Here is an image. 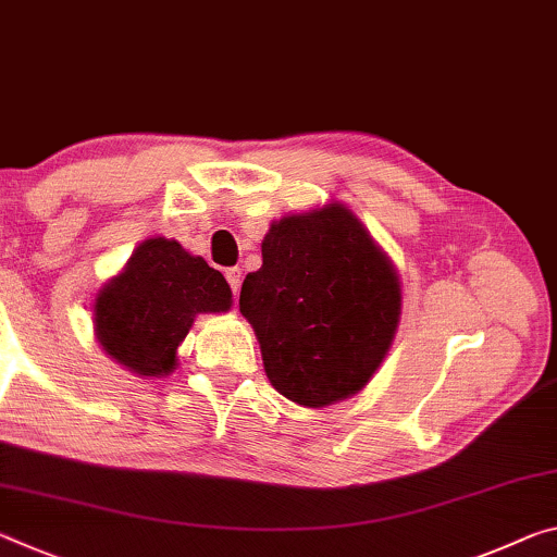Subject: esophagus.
Instances as JSON below:
<instances>
[{
    "label": "esophagus",
    "instance_id": "1",
    "mask_svg": "<svg viewBox=\"0 0 557 557\" xmlns=\"http://www.w3.org/2000/svg\"><path fill=\"white\" fill-rule=\"evenodd\" d=\"M225 277H227V282H231V287H233V295L237 297V293H240V280H243V270H240V268H227V270H225Z\"/></svg>",
    "mask_w": 557,
    "mask_h": 557
}]
</instances>
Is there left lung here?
I'll return each mask as SVG.
<instances>
[{
	"label": "left lung",
	"mask_w": 557,
	"mask_h": 557,
	"mask_svg": "<svg viewBox=\"0 0 557 557\" xmlns=\"http://www.w3.org/2000/svg\"><path fill=\"white\" fill-rule=\"evenodd\" d=\"M240 312L264 374L289 401L322 409L367 386L389 351L401 282L342 202L270 225L262 268L245 277Z\"/></svg>",
	"instance_id": "obj_1"
}]
</instances>
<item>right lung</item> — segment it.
<instances>
[{
    "label": "right lung",
    "mask_w": 557,
    "mask_h": 557,
    "mask_svg": "<svg viewBox=\"0 0 557 557\" xmlns=\"http://www.w3.org/2000/svg\"><path fill=\"white\" fill-rule=\"evenodd\" d=\"M233 293L210 264L181 243H140L94 302V332L106 355L136 376H168L175 349L202 312H227Z\"/></svg>",
    "instance_id": "right-lung-1"
}]
</instances>
